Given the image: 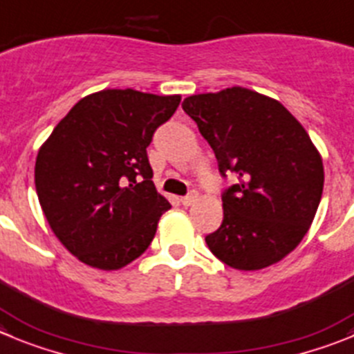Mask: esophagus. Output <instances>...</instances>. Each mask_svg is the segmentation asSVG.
Returning <instances> with one entry per match:
<instances>
[{"instance_id": "esophagus-1", "label": "esophagus", "mask_w": 354, "mask_h": 354, "mask_svg": "<svg viewBox=\"0 0 354 354\" xmlns=\"http://www.w3.org/2000/svg\"><path fill=\"white\" fill-rule=\"evenodd\" d=\"M196 201H197V194L196 192H192V194H188V196L181 197V204H183V206H192V204L196 203Z\"/></svg>"}]
</instances>
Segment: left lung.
<instances>
[{
    "mask_svg": "<svg viewBox=\"0 0 354 354\" xmlns=\"http://www.w3.org/2000/svg\"><path fill=\"white\" fill-rule=\"evenodd\" d=\"M183 110L213 148L222 176L223 222L207 248L232 269L285 259L311 227L323 194V160L300 122L272 97L244 87L190 95Z\"/></svg>",
    "mask_w": 354,
    "mask_h": 354,
    "instance_id": "obj_1",
    "label": "left lung"
}]
</instances>
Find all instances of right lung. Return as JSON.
I'll use <instances>...</instances> for the list:
<instances>
[{"label":"right lung","instance_id":"obj_1","mask_svg":"<svg viewBox=\"0 0 354 354\" xmlns=\"http://www.w3.org/2000/svg\"><path fill=\"white\" fill-rule=\"evenodd\" d=\"M181 95L108 88L80 99L36 157L35 185L52 232L80 262L117 270L147 252L162 213L147 148Z\"/></svg>","mask_w":354,"mask_h":354}]
</instances>
